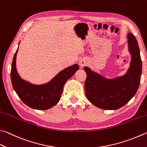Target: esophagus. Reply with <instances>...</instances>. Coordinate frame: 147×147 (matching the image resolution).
<instances>
[{
  "mask_svg": "<svg viewBox=\"0 0 147 147\" xmlns=\"http://www.w3.org/2000/svg\"><path fill=\"white\" fill-rule=\"evenodd\" d=\"M86 63H87V62L85 60H80V62H79V64L81 67L85 66V65H86Z\"/></svg>",
  "mask_w": 147,
  "mask_h": 147,
  "instance_id": "obj_1",
  "label": "esophagus"
}]
</instances>
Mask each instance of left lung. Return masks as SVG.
Instances as JSON below:
<instances>
[{"label":"left lung","mask_w":147,"mask_h":147,"mask_svg":"<svg viewBox=\"0 0 147 147\" xmlns=\"http://www.w3.org/2000/svg\"><path fill=\"white\" fill-rule=\"evenodd\" d=\"M129 46L132 60L130 67L123 76L109 80L85 67L87 73L85 92L87 100L98 108L115 110L124 106L136 94L140 86L142 62L137 40L129 33Z\"/></svg>","instance_id":"1"}]
</instances>
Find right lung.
Here are the masks:
<instances>
[{
  "label": "right lung",
  "instance_id": "right-lung-1",
  "mask_svg": "<svg viewBox=\"0 0 147 147\" xmlns=\"http://www.w3.org/2000/svg\"><path fill=\"white\" fill-rule=\"evenodd\" d=\"M18 49L13 57L11 80L18 97L29 107L37 110H47L57 105L62 94L65 83L78 70L79 66L74 64L60 72L52 80L46 84L35 85L23 80L16 69V57Z\"/></svg>",
  "mask_w": 147,
  "mask_h": 147
}]
</instances>
